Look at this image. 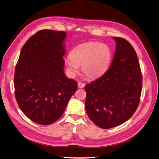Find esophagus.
Segmentation results:
<instances>
[{
  "label": "esophagus",
  "mask_w": 159,
  "mask_h": 159,
  "mask_svg": "<svg viewBox=\"0 0 159 159\" xmlns=\"http://www.w3.org/2000/svg\"><path fill=\"white\" fill-rule=\"evenodd\" d=\"M85 86V84L83 83H81V82H79V83H78V87L79 88V89H83V88H84Z\"/></svg>",
  "instance_id": "34e87169"
}]
</instances>
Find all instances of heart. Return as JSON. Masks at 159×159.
<instances>
[{
    "label": "heart",
    "instance_id": "1",
    "mask_svg": "<svg viewBox=\"0 0 159 159\" xmlns=\"http://www.w3.org/2000/svg\"><path fill=\"white\" fill-rule=\"evenodd\" d=\"M111 55V50L107 44L89 42L76 46L66 58L65 63L70 75L77 74L81 66L82 71L86 77L96 79L108 69Z\"/></svg>",
    "mask_w": 159,
    "mask_h": 159
}]
</instances>
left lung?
Wrapping results in <instances>:
<instances>
[{
	"label": "left lung",
	"mask_w": 159,
	"mask_h": 159,
	"mask_svg": "<svg viewBox=\"0 0 159 159\" xmlns=\"http://www.w3.org/2000/svg\"><path fill=\"white\" fill-rule=\"evenodd\" d=\"M113 39L116 50L109 69L84 87L86 113L104 129L119 126L130 118L138 107L142 89L136 51L125 39Z\"/></svg>",
	"instance_id": "obj_1"
}]
</instances>
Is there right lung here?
Returning <instances> with one entry per match:
<instances>
[{"mask_svg": "<svg viewBox=\"0 0 159 159\" xmlns=\"http://www.w3.org/2000/svg\"><path fill=\"white\" fill-rule=\"evenodd\" d=\"M66 33L44 29L22 47L14 73L15 97L32 121L48 125L63 115L77 83L63 71Z\"/></svg>", "mask_w": 159, "mask_h": 159, "instance_id": "add662e5", "label": "right lung"}]
</instances>
